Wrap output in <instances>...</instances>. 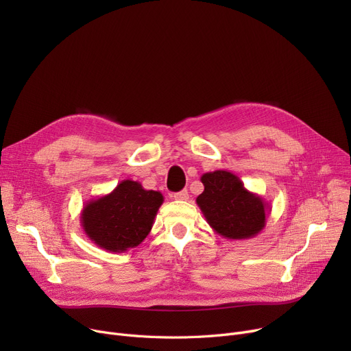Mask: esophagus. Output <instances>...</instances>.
Wrapping results in <instances>:
<instances>
[{
    "mask_svg": "<svg viewBox=\"0 0 351 351\" xmlns=\"http://www.w3.org/2000/svg\"><path fill=\"white\" fill-rule=\"evenodd\" d=\"M172 197L175 200H188L189 199V193H188V191H180L178 193H173Z\"/></svg>",
    "mask_w": 351,
    "mask_h": 351,
    "instance_id": "34e87169",
    "label": "esophagus"
}]
</instances>
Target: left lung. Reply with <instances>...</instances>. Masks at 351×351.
Here are the masks:
<instances>
[{"mask_svg": "<svg viewBox=\"0 0 351 351\" xmlns=\"http://www.w3.org/2000/svg\"><path fill=\"white\" fill-rule=\"evenodd\" d=\"M205 191L196 204L209 226L226 239H250L259 234L270 213L266 200L247 191L243 182L229 171H215L200 176Z\"/></svg>", "mask_w": 351, "mask_h": 351, "instance_id": "obj_1", "label": "left lung"}]
</instances>
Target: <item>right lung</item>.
Instances as JSON below:
<instances>
[{"label":"right lung","mask_w":351,"mask_h":351,"mask_svg":"<svg viewBox=\"0 0 351 351\" xmlns=\"http://www.w3.org/2000/svg\"><path fill=\"white\" fill-rule=\"evenodd\" d=\"M163 195L146 191L136 180L125 179L104 196L88 200L81 226L92 243L110 253H123L149 234Z\"/></svg>","instance_id":"right-lung-1"}]
</instances>
